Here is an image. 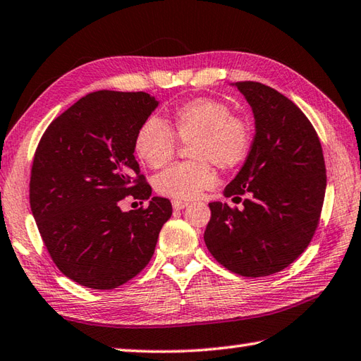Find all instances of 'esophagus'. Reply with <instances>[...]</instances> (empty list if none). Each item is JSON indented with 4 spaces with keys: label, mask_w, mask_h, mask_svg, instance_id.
<instances>
[{
    "label": "esophagus",
    "mask_w": 361,
    "mask_h": 361,
    "mask_svg": "<svg viewBox=\"0 0 361 361\" xmlns=\"http://www.w3.org/2000/svg\"><path fill=\"white\" fill-rule=\"evenodd\" d=\"M172 207H173V209H175V211H180V209H183L185 207H188V202L173 200V202H172Z\"/></svg>",
    "instance_id": "34e87169"
}]
</instances>
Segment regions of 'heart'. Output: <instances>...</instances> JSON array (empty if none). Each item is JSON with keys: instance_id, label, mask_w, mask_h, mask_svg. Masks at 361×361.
I'll return each mask as SVG.
<instances>
[{"instance_id": "obj_1", "label": "heart", "mask_w": 361, "mask_h": 361, "mask_svg": "<svg viewBox=\"0 0 361 361\" xmlns=\"http://www.w3.org/2000/svg\"><path fill=\"white\" fill-rule=\"evenodd\" d=\"M178 140L189 145L194 161L178 162L154 178V189L173 200H192L216 185L213 164L222 171L241 166L249 157L253 130L249 118L233 114L228 103L197 97L173 108L167 123L147 118L134 137L137 157L153 169L164 167L175 157Z\"/></svg>"}]
</instances>
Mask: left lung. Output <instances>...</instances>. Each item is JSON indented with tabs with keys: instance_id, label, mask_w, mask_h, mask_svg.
Wrapping results in <instances>:
<instances>
[{
	"instance_id": "1",
	"label": "left lung",
	"mask_w": 361,
	"mask_h": 361,
	"mask_svg": "<svg viewBox=\"0 0 361 361\" xmlns=\"http://www.w3.org/2000/svg\"><path fill=\"white\" fill-rule=\"evenodd\" d=\"M236 87L252 106L257 133L224 195L243 208L209 203L203 238L228 271L266 277L294 263L312 243L326 195V162L312 122L289 98L255 81Z\"/></svg>"
}]
</instances>
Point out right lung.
I'll use <instances>...</instances> for the list:
<instances>
[{
    "label": "right lung",
    "instance_id": "add662e5",
    "mask_svg": "<svg viewBox=\"0 0 361 361\" xmlns=\"http://www.w3.org/2000/svg\"><path fill=\"white\" fill-rule=\"evenodd\" d=\"M158 102L145 92L98 90L56 117L34 153L30 204L58 269L86 288L114 289L152 259L172 204L152 197L134 158V137Z\"/></svg>",
    "mask_w": 361,
    "mask_h": 361
}]
</instances>
